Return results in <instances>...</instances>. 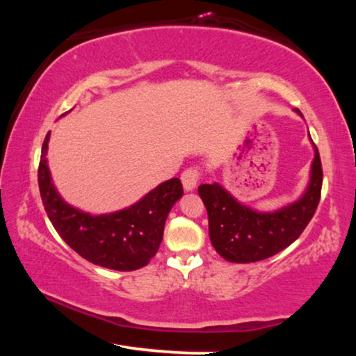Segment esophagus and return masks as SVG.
Segmentation results:
<instances>
[{
  "instance_id": "esophagus-1",
  "label": "esophagus",
  "mask_w": 356,
  "mask_h": 356,
  "mask_svg": "<svg viewBox=\"0 0 356 356\" xmlns=\"http://www.w3.org/2000/svg\"><path fill=\"white\" fill-rule=\"evenodd\" d=\"M180 180H182L185 191H193L196 188L197 180H200V171H197L196 168H188V170H185L182 172V177H180Z\"/></svg>"
}]
</instances>
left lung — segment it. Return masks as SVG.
Masks as SVG:
<instances>
[{
    "label": "left lung",
    "instance_id": "8db88e82",
    "mask_svg": "<svg viewBox=\"0 0 356 356\" xmlns=\"http://www.w3.org/2000/svg\"><path fill=\"white\" fill-rule=\"evenodd\" d=\"M311 144L314 159L308 185L297 200L276 210L261 212L246 206L218 182L200 185L197 193L209 215L210 242L222 259L236 264L264 261L287 248L305 231L322 190L321 155L312 140Z\"/></svg>",
    "mask_w": 356,
    "mask_h": 356
}]
</instances>
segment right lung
I'll return each mask as SVG.
<instances>
[{
  "mask_svg": "<svg viewBox=\"0 0 356 356\" xmlns=\"http://www.w3.org/2000/svg\"><path fill=\"white\" fill-rule=\"evenodd\" d=\"M48 141L50 131L42 144L39 190L48 218L64 242L86 261L110 270L134 272L147 265L163 240L168 213L184 195L180 180H166L116 212H83L65 202L53 184L47 160Z\"/></svg>",
  "mask_w": 356,
  "mask_h": 356,
  "instance_id": "1",
  "label": "right lung"
}]
</instances>
